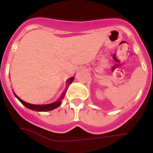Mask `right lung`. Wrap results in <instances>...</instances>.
I'll return each instance as SVG.
<instances>
[{
    "label": "right lung",
    "instance_id": "1",
    "mask_svg": "<svg viewBox=\"0 0 153 153\" xmlns=\"http://www.w3.org/2000/svg\"><path fill=\"white\" fill-rule=\"evenodd\" d=\"M74 79V77L70 78V79H69V83H72ZM64 94L65 93H63V95H64ZM14 95H15V97L18 99V100L20 101V102H21L24 106H26L27 108L32 109V110H35V111H39V112L51 111V110H52V109H56V108H57L58 106H60V104H61L62 102L60 101V100H62V99L63 98V97L60 98V100H59L56 101V102H53V103H51V104H46V105H33V104H30V103H28V102H24V101L22 100L21 99L19 98V97L16 95L15 93H14Z\"/></svg>",
    "mask_w": 153,
    "mask_h": 153
}]
</instances>
